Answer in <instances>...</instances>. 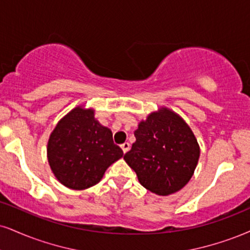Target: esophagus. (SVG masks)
<instances>
[{"label": "esophagus", "mask_w": 250, "mask_h": 250, "mask_svg": "<svg viewBox=\"0 0 250 250\" xmlns=\"http://www.w3.org/2000/svg\"><path fill=\"white\" fill-rule=\"evenodd\" d=\"M121 149H122L123 154H125V152H127L128 150L130 149V144H129L128 142H125L123 144H121Z\"/></svg>", "instance_id": "obj_1"}]
</instances>
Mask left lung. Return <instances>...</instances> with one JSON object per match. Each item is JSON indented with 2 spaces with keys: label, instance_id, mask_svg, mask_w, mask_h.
<instances>
[{
  "label": "left lung",
  "instance_id": "obj_1",
  "mask_svg": "<svg viewBox=\"0 0 250 250\" xmlns=\"http://www.w3.org/2000/svg\"><path fill=\"white\" fill-rule=\"evenodd\" d=\"M136 142L123 159L146 190L169 195L182 190L193 176L200 148L193 131L167 107L150 113L135 130Z\"/></svg>",
  "mask_w": 250,
  "mask_h": 250
}]
</instances>
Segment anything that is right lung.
Returning <instances> with one entry per match:
<instances>
[{"label":"right lung","mask_w":250,"mask_h":250,"mask_svg":"<svg viewBox=\"0 0 250 250\" xmlns=\"http://www.w3.org/2000/svg\"><path fill=\"white\" fill-rule=\"evenodd\" d=\"M123 156L109 128L93 108L77 106L60 119L47 142V161L59 183L72 190L98 184L108 167Z\"/></svg>","instance_id":"obj_1"}]
</instances>
